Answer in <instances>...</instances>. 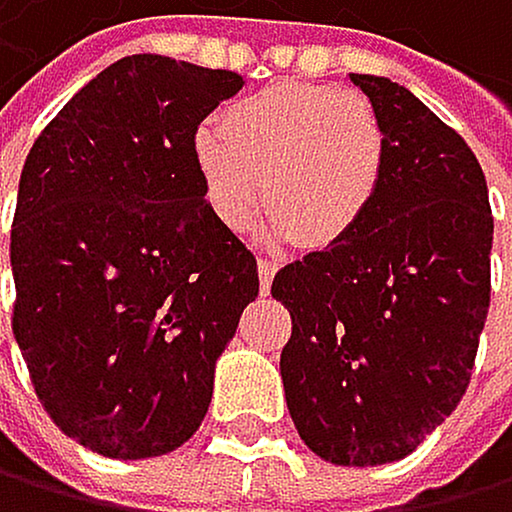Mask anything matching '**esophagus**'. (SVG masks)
<instances>
[{"mask_svg": "<svg viewBox=\"0 0 512 512\" xmlns=\"http://www.w3.org/2000/svg\"><path fill=\"white\" fill-rule=\"evenodd\" d=\"M273 273H277V264H273V261H267V258H261V261H258L261 292H267V289H270V283H273Z\"/></svg>", "mask_w": 512, "mask_h": 512, "instance_id": "1", "label": "esophagus"}]
</instances>
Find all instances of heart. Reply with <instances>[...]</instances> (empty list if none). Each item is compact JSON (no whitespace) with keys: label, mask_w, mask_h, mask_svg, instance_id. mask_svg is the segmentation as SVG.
I'll return each instance as SVG.
<instances>
[{"label":"heart","mask_w":512,"mask_h":512,"mask_svg":"<svg viewBox=\"0 0 512 512\" xmlns=\"http://www.w3.org/2000/svg\"><path fill=\"white\" fill-rule=\"evenodd\" d=\"M213 213L245 229L264 198L270 232L327 248L352 239L381 194L387 144L365 97L330 84L280 81L235 100L194 138Z\"/></svg>","instance_id":"obj_1"}]
</instances>
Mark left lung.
<instances>
[{
  "mask_svg": "<svg viewBox=\"0 0 512 512\" xmlns=\"http://www.w3.org/2000/svg\"><path fill=\"white\" fill-rule=\"evenodd\" d=\"M384 131V185L365 226L273 277L292 314L280 355L302 441L336 466L409 456L459 406L491 305L485 172L406 87L349 75Z\"/></svg>",
  "mask_w": 512,
  "mask_h": 512,
  "instance_id": "left-lung-1",
  "label": "left lung"
}]
</instances>
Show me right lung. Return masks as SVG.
<instances>
[{
	"label": "right lung",
	"mask_w": 512,
	"mask_h": 512,
	"mask_svg": "<svg viewBox=\"0 0 512 512\" xmlns=\"http://www.w3.org/2000/svg\"><path fill=\"white\" fill-rule=\"evenodd\" d=\"M242 75L125 56L30 147L12 223V330L49 418L87 450L147 459L201 428L258 261L194 163Z\"/></svg>",
	"instance_id": "1"
}]
</instances>
